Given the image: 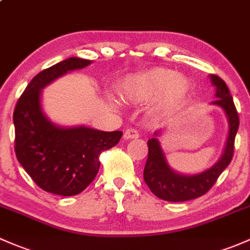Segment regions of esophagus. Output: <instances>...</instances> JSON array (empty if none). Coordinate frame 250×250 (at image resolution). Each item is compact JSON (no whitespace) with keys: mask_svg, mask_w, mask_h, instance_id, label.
<instances>
[{"mask_svg":"<svg viewBox=\"0 0 250 250\" xmlns=\"http://www.w3.org/2000/svg\"><path fill=\"white\" fill-rule=\"evenodd\" d=\"M139 138V133L136 132L135 129H133V128H129V129H127L123 134V139L125 140H132V139H138Z\"/></svg>","mask_w":250,"mask_h":250,"instance_id":"obj_1","label":"esophagus"}]
</instances>
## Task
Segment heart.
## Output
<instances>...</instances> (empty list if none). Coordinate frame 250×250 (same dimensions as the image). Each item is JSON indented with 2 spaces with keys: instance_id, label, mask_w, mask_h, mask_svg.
Segmentation results:
<instances>
[{
  "instance_id": "obj_1",
  "label": "heart",
  "mask_w": 250,
  "mask_h": 250,
  "mask_svg": "<svg viewBox=\"0 0 250 250\" xmlns=\"http://www.w3.org/2000/svg\"><path fill=\"white\" fill-rule=\"evenodd\" d=\"M121 99L130 104H143L154 99L157 111H167L181 105L188 98L191 83L185 75L169 68L153 67L125 75L117 83ZM112 103L117 104L116 101Z\"/></svg>"
}]
</instances>
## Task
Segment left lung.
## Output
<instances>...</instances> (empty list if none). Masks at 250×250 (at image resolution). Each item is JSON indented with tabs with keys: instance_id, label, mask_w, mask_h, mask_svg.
Here are the masks:
<instances>
[{
	"instance_id": "obj_1",
	"label": "left lung",
	"mask_w": 250,
	"mask_h": 250,
	"mask_svg": "<svg viewBox=\"0 0 250 250\" xmlns=\"http://www.w3.org/2000/svg\"><path fill=\"white\" fill-rule=\"evenodd\" d=\"M209 80L212 86H214V96L217 98L211 104L217 105L224 111L229 125V133H228L224 152L218 162L209 169L193 175H186L175 171L170 167L158 139L159 130L154 133L153 138L147 141L148 157L144 170V180L152 193L162 200L181 202L202 196L213 187L220 173L227 169L232 159L235 136L240 125L238 114L227 83L213 74H209Z\"/></svg>"
}]
</instances>
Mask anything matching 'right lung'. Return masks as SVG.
<instances>
[{
  "label": "right lung",
  "instance_id": "1",
  "mask_svg": "<svg viewBox=\"0 0 250 250\" xmlns=\"http://www.w3.org/2000/svg\"><path fill=\"white\" fill-rule=\"evenodd\" d=\"M90 60L69 57L42 70L18 101L13 122L15 153L21 167L43 190L62 196L81 193L99 170V156L117 145L122 132L86 125L64 127L52 122L42 105V92L68 72L83 69Z\"/></svg>",
  "mask_w": 250,
  "mask_h": 250
}]
</instances>
